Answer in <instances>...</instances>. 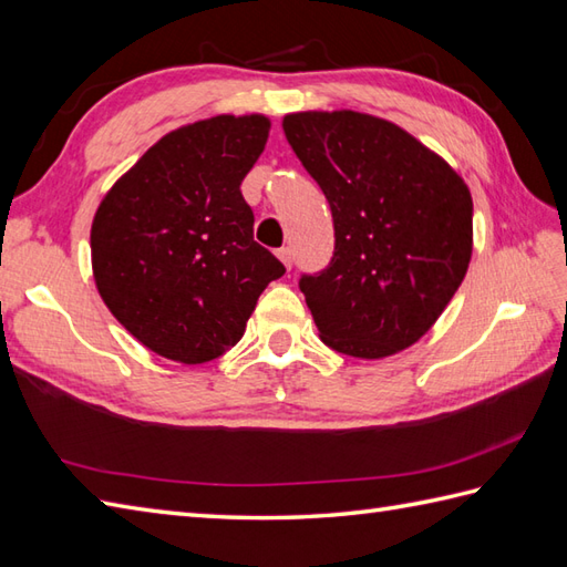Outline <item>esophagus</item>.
I'll return each instance as SVG.
<instances>
[{"label": "esophagus", "mask_w": 567, "mask_h": 567, "mask_svg": "<svg viewBox=\"0 0 567 567\" xmlns=\"http://www.w3.org/2000/svg\"><path fill=\"white\" fill-rule=\"evenodd\" d=\"M278 258L282 260V266L289 270V268H292V248H280V251H278Z\"/></svg>", "instance_id": "esophagus-1"}]
</instances>
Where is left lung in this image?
<instances>
[{
    "label": "left lung",
    "mask_w": 567,
    "mask_h": 567,
    "mask_svg": "<svg viewBox=\"0 0 567 567\" xmlns=\"http://www.w3.org/2000/svg\"><path fill=\"white\" fill-rule=\"evenodd\" d=\"M282 130L333 215L331 262L299 280L321 340L362 360L411 348L468 270L473 200L464 178L377 115L289 113Z\"/></svg>",
    "instance_id": "left-lung-1"
}]
</instances>
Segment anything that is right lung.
<instances>
[{
    "instance_id": "obj_1",
    "label": "right lung",
    "mask_w": 567,
    "mask_h": 567,
    "mask_svg": "<svg viewBox=\"0 0 567 567\" xmlns=\"http://www.w3.org/2000/svg\"><path fill=\"white\" fill-rule=\"evenodd\" d=\"M266 115L183 125L101 200L91 268L105 307L144 348L203 364L239 343L285 266L254 241L241 181L266 150Z\"/></svg>"
}]
</instances>
